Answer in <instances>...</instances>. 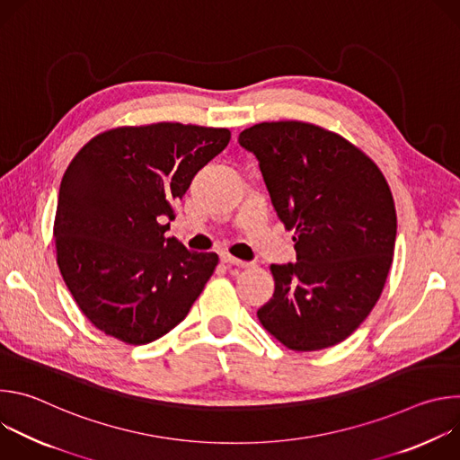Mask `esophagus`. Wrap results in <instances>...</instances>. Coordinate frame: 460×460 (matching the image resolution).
<instances>
[{
	"mask_svg": "<svg viewBox=\"0 0 460 460\" xmlns=\"http://www.w3.org/2000/svg\"><path fill=\"white\" fill-rule=\"evenodd\" d=\"M222 261H224V264H227V266H236V268H251L252 266L251 261L238 260V258H234L231 254H222Z\"/></svg>",
	"mask_w": 460,
	"mask_h": 460,
	"instance_id": "esophagus-1",
	"label": "esophagus"
}]
</instances>
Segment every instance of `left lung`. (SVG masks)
<instances>
[{
  "label": "left lung",
  "mask_w": 460,
  "mask_h": 460,
  "mask_svg": "<svg viewBox=\"0 0 460 460\" xmlns=\"http://www.w3.org/2000/svg\"><path fill=\"white\" fill-rule=\"evenodd\" d=\"M295 229V264L271 266L261 325L293 351L346 341L375 307L393 261L397 213L376 164L351 142L305 121L256 123L238 137Z\"/></svg>",
  "instance_id": "8db88e82"
}]
</instances>
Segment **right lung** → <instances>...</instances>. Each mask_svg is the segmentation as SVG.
<instances>
[{
	"label": "right lung",
	"instance_id": "add662e5",
	"mask_svg": "<svg viewBox=\"0 0 460 460\" xmlns=\"http://www.w3.org/2000/svg\"><path fill=\"white\" fill-rule=\"evenodd\" d=\"M231 140L229 128L160 121L116 127L73 158L54 220L59 273L94 327L149 344L176 327L218 264L167 238L172 204Z\"/></svg>",
	"mask_w": 460,
	"mask_h": 460
}]
</instances>
